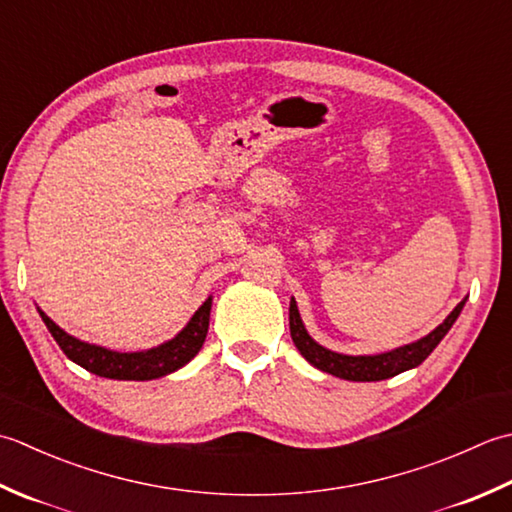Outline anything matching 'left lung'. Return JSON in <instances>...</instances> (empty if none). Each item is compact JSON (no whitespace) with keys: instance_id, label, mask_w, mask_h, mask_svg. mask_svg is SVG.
Instances as JSON below:
<instances>
[{"instance_id":"8db88e82","label":"left lung","mask_w":512,"mask_h":512,"mask_svg":"<svg viewBox=\"0 0 512 512\" xmlns=\"http://www.w3.org/2000/svg\"><path fill=\"white\" fill-rule=\"evenodd\" d=\"M464 302L466 298L446 316L440 327H435L429 333V336H424L411 344H404V347H398L393 351L378 353V356H344V353H336L322 347V344H318L309 336L305 325H302L294 298L289 302V331L291 340H294L298 351L302 353V358L309 364H314L316 369L351 382H378L393 378V375H398L402 371H409L429 358L431 351L442 342L448 329L453 327V322L460 316Z\"/></svg>"}]
</instances>
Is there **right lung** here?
<instances>
[{"label": "right lung", "mask_w": 512, "mask_h": 512, "mask_svg": "<svg viewBox=\"0 0 512 512\" xmlns=\"http://www.w3.org/2000/svg\"><path fill=\"white\" fill-rule=\"evenodd\" d=\"M210 309L212 296L196 309V314L190 318V322H187L172 340L159 344V347L130 353L112 351L106 347H99V344L83 342L75 336H70V333H66L59 325H55L44 311H37L48 331L52 333V338L57 340L61 351H64L72 362H77L79 367L110 380H156L185 367V364L201 351L207 336V327H210Z\"/></svg>", "instance_id": "add662e5"}]
</instances>
